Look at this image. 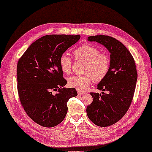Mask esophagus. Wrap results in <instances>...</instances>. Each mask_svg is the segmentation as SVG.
Segmentation results:
<instances>
[{
    "label": "esophagus",
    "mask_w": 152,
    "mask_h": 152,
    "mask_svg": "<svg viewBox=\"0 0 152 152\" xmlns=\"http://www.w3.org/2000/svg\"><path fill=\"white\" fill-rule=\"evenodd\" d=\"M77 93H78L79 95L80 94H84L85 92H83V91H79V90H77Z\"/></svg>",
    "instance_id": "obj_1"
}]
</instances>
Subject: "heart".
Returning <instances> with one entry per match:
<instances>
[{
	"label": "heart",
	"mask_w": 152,
	"mask_h": 152,
	"mask_svg": "<svg viewBox=\"0 0 152 152\" xmlns=\"http://www.w3.org/2000/svg\"><path fill=\"white\" fill-rule=\"evenodd\" d=\"M76 60L85 61V75H73L68 79V85L79 91H85L93 80L98 83L105 79L110 69V58L106 53H102L94 46L85 44L77 48L73 52ZM59 64L64 73L69 75L72 72L73 60L66 54L61 55Z\"/></svg>",
	"instance_id": "heart-1"
}]
</instances>
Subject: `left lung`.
Here are the masks:
<instances>
[{
  "instance_id": "8db88e82",
  "label": "left lung",
  "mask_w": 152,
  "mask_h": 152,
  "mask_svg": "<svg viewBox=\"0 0 152 152\" xmlns=\"http://www.w3.org/2000/svg\"><path fill=\"white\" fill-rule=\"evenodd\" d=\"M88 41L103 45L111 54L109 73L97 86V89L107 93L91 92L93 101L86 108L90 120L96 125L105 127L119 121L128 111L137 81V67L131 52L113 37L91 36Z\"/></svg>"
}]
</instances>
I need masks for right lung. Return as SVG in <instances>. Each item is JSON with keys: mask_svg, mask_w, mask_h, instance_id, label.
I'll list each match as a JSON object with an SVG mask.
<instances>
[{"mask_svg": "<svg viewBox=\"0 0 152 152\" xmlns=\"http://www.w3.org/2000/svg\"><path fill=\"white\" fill-rule=\"evenodd\" d=\"M80 35H48L32 43L17 65L18 92L21 106L34 122L54 127L64 119L67 102L77 96L67 84L59 59ZM55 91L56 94H54Z\"/></svg>", "mask_w": 152, "mask_h": 152, "instance_id": "obj_1", "label": "right lung"}]
</instances>
